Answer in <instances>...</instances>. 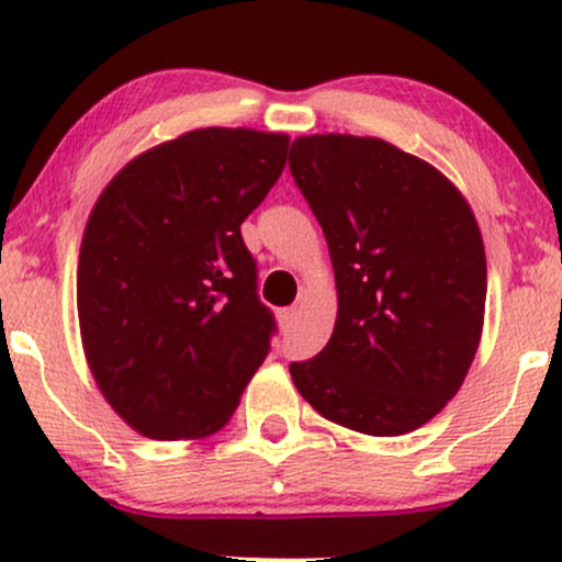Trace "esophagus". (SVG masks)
Returning <instances> with one entry per match:
<instances>
[{"instance_id":"esophagus-1","label":"esophagus","mask_w":562,"mask_h":562,"mask_svg":"<svg viewBox=\"0 0 562 562\" xmlns=\"http://www.w3.org/2000/svg\"><path fill=\"white\" fill-rule=\"evenodd\" d=\"M277 319H280V325L285 327V330H288V327H293V325H295V319H299V308H295V306L282 308V312L277 314Z\"/></svg>"}]
</instances>
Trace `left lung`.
Segmentation results:
<instances>
[{"label": "left lung", "mask_w": 562, "mask_h": 562, "mask_svg": "<svg viewBox=\"0 0 562 562\" xmlns=\"http://www.w3.org/2000/svg\"><path fill=\"white\" fill-rule=\"evenodd\" d=\"M290 173L338 290L330 340L290 378L344 428L417 430L460 391L481 344L486 250L473 209L436 166L380 137L293 139Z\"/></svg>", "instance_id": "1"}]
</instances>
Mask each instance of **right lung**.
<instances>
[{
  "label": "right lung",
  "mask_w": 562,
  "mask_h": 562,
  "mask_svg": "<svg viewBox=\"0 0 562 562\" xmlns=\"http://www.w3.org/2000/svg\"><path fill=\"white\" fill-rule=\"evenodd\" d=\"M290 137L192 128L139 153L97 198L76 272L81 346L115 415L156 441L229 423L269 351L240 224L267 198Z\"/></svg>",
  "instance_id": "add662e5"
}]
</instances>
